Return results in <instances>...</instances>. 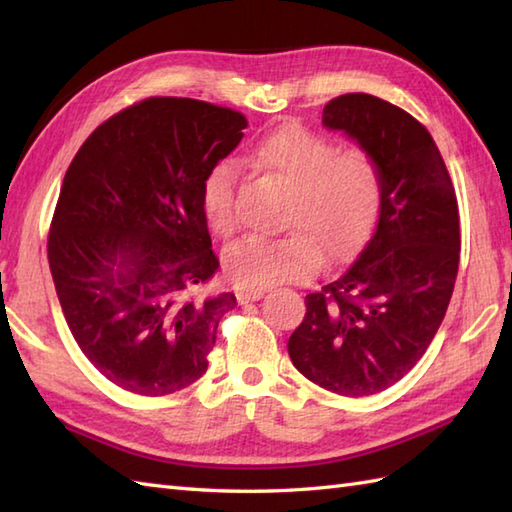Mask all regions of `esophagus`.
<instances>
[{"label": "esophagus", "instance_id": "34e87169", "mask_svg": "<svg viewBox=\"0 0 512 512\" xmlns=\"http://www.w3.org/2000/svg\"><path fill=\"white\" fill-rule=\"evenodd\" d=\"M235 297H237V301L242 303H250V301H257V299H262L264 297V290H253V288H239L237 292H235Z\"/></svg>", "mask_w": 512, "mask_h": 512}]
</instances>
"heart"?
<instances>
[{
    "mask_svg": "<svg viewBox=\"0 0 512 512\" xmlns=\"http://www.w3.org/2000/svg\"><path fill=\"white\" fill-rule=\"evenodd\" d=\"M255 165L290 191L281 237L248 235L226 250L233 284L262 290L317 273L321 250L341 262L372 233L383 206V173L363 147H336L328 136L288 123L255 147ZM206 222L235 231V167L215 165L202 189Z\"/></svg>",
    "mask_w": 512,
    "mask_h": 512,
    "instance_id": "b5f03b06",
    "label": "heart"
}]
</instances>
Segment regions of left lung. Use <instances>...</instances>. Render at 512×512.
Masks as SVG:
<instances>
[{
    "label": "left lung",
    "instance_id": "8db88e82",
    "mask_svg": "<svg viewBox=\"0 0 512 512\" xmlns=\"http://www.w3.org/2000/svg\"><path fill=\"white\" fill-rule=\"evenodd\" d=\"M383 173L374 237L345 273L306 297L288 339L290 361L339 396H372L416 365L449 308L460 264L458 198L438 145L420 121L372 94L323 107Z\"/></svg>",
    "mask_w": 512,
    "mask_h": 512
}]
</instances>
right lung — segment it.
I'll return each instance as SVG.
<instances>
[{
    "label": "right lung",
    "instance_id": "add662e5",
    "mask_svg": "<svg viewBox=\"0 0 512 512\" xmlns=\"http://www.w3.org/2000/svg\"><path fill=\"white\" fill-rule=\"evenodd\" d=\"M246 125L231 107L151 96L96 127L65 171L48 233L54 288L81 352L132 394L195 383L237 306L204 292L220 259L202 189Z\"/></svg>",
    "mask_w": 512,
    "mask_h": 512
}]
</instances>
